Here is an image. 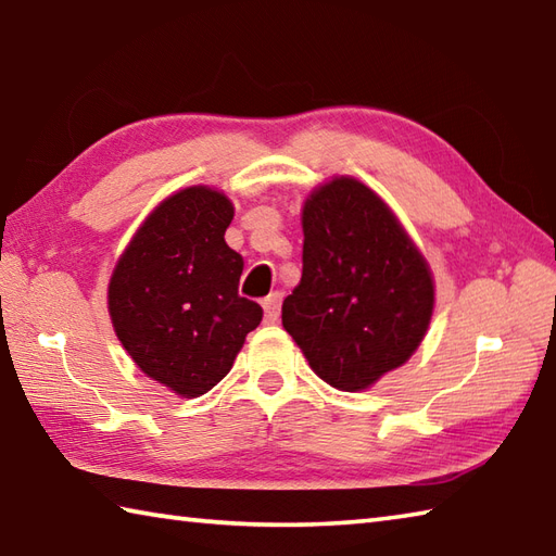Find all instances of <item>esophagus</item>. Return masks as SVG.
<instances>
[{
  "instance_id": "obj_1",
  "label": "esophagus",
  "mask_w": 556,
  "mask_h": 556,
  "mask_svg": "<svg viewBox=\"0 0 556 556\" xmlns=\"http://www.w3.org/2000/svg\"><path fill=\"white\" fill-rule=\"evenodd\" d=\"M263 308H265V323H277L279 308H281V293L279 291L269 293V296L263 301Z\"/></svg>"
}]
</instances>
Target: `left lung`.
I'll use <instances>...</instances> for the list:
<instances>
[{
	"label": "left lung",
	"mask_w": 556,
	"mask_h": 556,
	"mask_svg": "<svg viewBox=\"0 0 556 556\" xmlns=\"http://www.w3.org/2000/svg\"><path fill=\"white\" fill-rule=\"evenodd\" d=\"M303 275L281 325L325 383L371 388L417 352L433 313V277L405 226L352 176L315 188L301 212Z\"/></svg>",
	"instance_id": "1"
}]
</instances>
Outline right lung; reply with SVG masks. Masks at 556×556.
<instances>
[{
  "label": "right lung",
  "mask_w": 556,
  "mask_h": 556,
  "mask_svg": "<svg viewBox=\"0 0 556 556\" xmlns=\"http://www.w3.org/2000/svg\"><path fill=\"white\" fill-rule=\"evenodd\" d=\"M231 219L233 204L219 190L173 192L141 222L108 285L119 344L180 397L219 383L263 320L255 301L238 296L243 257L224 241Z\"/></svg>",
  "instance_id": "right-lung-1"
}]
</instances>
